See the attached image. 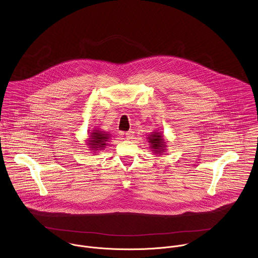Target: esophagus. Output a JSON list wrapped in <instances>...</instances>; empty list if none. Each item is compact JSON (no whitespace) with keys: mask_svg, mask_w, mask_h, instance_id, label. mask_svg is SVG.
Returning a JSON list of instances; mask_svg holds the SVG:
<instances>
[{"mask_svg":"<svg viewBox=\"0 0 258 258\" xmlns=\"http://www.w3.org/2000/svg\"><path fill=\"white\" fill-rule=\"evenodd\" d=\"M125 136H126V139H132L133 136H134V132L133 131H128L125 133Z\"/></svg>","mask_w":258,"mask_h":258,"instance_id":"34e87169","label":"esophagus"}]
</instances>
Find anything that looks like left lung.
I'll return each instance as SVG.
<instances>
[{
	"instance_id": "8db88e82",
	"label": "left lung",
	"mask_w": 258,
	"mask_h": 258,
	"mask_svg": "<svg viewBox=\"0 0 258 258\" xmlns=\"http://www.w3.org/2000/svg\"><path fill=\"white\" fill-rule=\"evenodd\" d=\"M148 142L150 143V148L152 150V152H154L155 154H163L164 152H166L167 150V143L166 140L164 138V135L162 134V132H152L151 135H149L147 137Z\"/></svg>"
}]
</instances>
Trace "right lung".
<instances>
[{
	"label": "right lung",
	"instance_id": "add662e5",
	"mask_svg": "<svg viewBox=\"0 0 258 258\" xmlns=\"http://www.w3.org/2000/svg\"><path fill=\"white\" fill-rule=\"evenodd\" d=\"M88 137L89 138L86 140V145L91 152H93V154H96L107 146V142L110 139L111 135L105 131L94 128L91 132H89Z\"/></svg>",
	"mask_w": 258,
	"mask_h": 258
}]
</instances>
